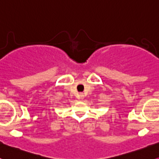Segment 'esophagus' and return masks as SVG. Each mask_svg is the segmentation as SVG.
I'll use <instances>...</instances> for the list:
<instances>
[{
  "label": "esophagus",
  "instance_id": "34e87169",
  "mask_svg": "<svg viewBox=\"0 0 159 159\" xmlns=\"http://www.w3.org/2000/svg\"><path fill=\"white\" fill-rule=\"evenodd\" d=\"M84 97H85L84 94H83V93H80V95H79V98L80 99H83V98H84Z\"/></svg>",
  "mask_w": 159,
  "mask_h": 159
}]
</instances>
